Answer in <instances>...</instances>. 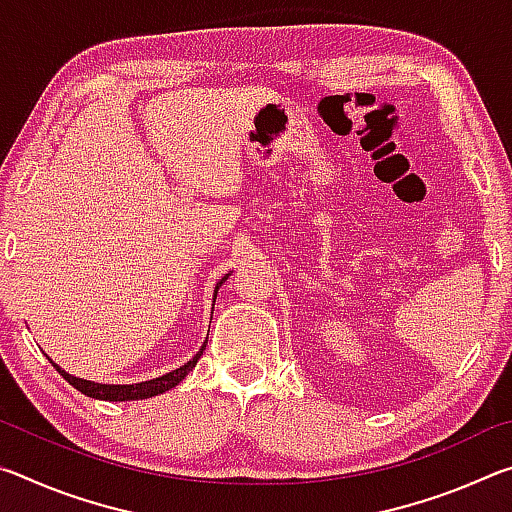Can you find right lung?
<instances>
[{"instance_id": "obj_1", "label": "right lung", "mask_w": 512, "mask_h": 512, "mask_svg": "<svg viewBox=\"0 0 512 512\" xmlns=\"http://www.w3.org/2000/svg\"><path fill=\"white\" fill-rule=\"evenodd\" d=\"M225 280H228V275H225L223 280L219 282V287H221V284H223ZM205 345H207V341L203 343V348L198 350L196 357H194L192 361H187L185 366H180V368H176L173 372H167V375H162V377H155V379H151V381H142V384H133V386L94 384V381H85V379H79V377L67 375V372H65V370H60L58 366H56V370L60 372V375L65 377V381H69V384H72V386L76 388V391H81L83 395H88V397H94V400H108V402L146 400V397L160 395V393H164V391H169V388L178 386L180 381H183V379L187 377V372L196 366L198 359H201V354H203V350H205Z\"/></svg>"}]
</instances>
